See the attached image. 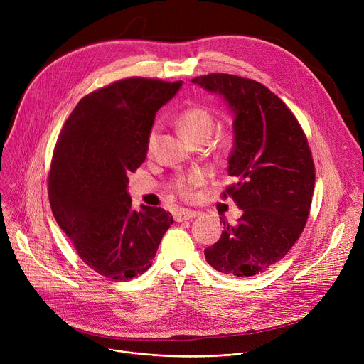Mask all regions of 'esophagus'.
I'll return each mask as SVG.
<instances>
[{
	"label": "esophagus",
	"instance_id": "1",
	"mask_svg": "<svg viewBox=\"0 0 364 364\" xmlns=\"http://www.w3.org/2000/svg\"><path fill=\"white\" fill-rule=\"evenodd\" d=\"M199 213L198 211H192V209H180L174 214V220L176 221H186V220H192L195 217H198Z\"/></svg>",
	"mask_w": 364,
	"mask_h": 364
}]
</instances>
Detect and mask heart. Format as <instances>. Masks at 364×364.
Returning a JSON list of instances; mask_svg holds the SVG:
<instances>
[{
    "instance_id": "1",
    "label": "heart",
    "mask_w": 364,
    "mask_h": 364,
    "mask_svg": "<svg viewBox=\"0 0 364 364\" xmlns=\"http://www.w3.org/2000/svg\"><path fill=\"white\" fill-rule=\"evenodd\" d=\"M178 128L183 134V137L190 141L198 137H209L214 128V117L208 109L202 106H195V107H188L186 109L180 117H178ZM158 136V128L153 127L150 134H149V140L147 144L149 147L153 146ZM206 180V174L202 171H195L190 172L187 176H181L174 181V188L183 196H190L193 192V188L200 186Z\"/></svg>"
}]
</instances>
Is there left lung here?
Returning <instances> with one entry per match:
<instances>
[{"instance_id":"8db88e82","label":"left lung","mask_w":364,"mask_h":364,"mask_svg":"<svg viewBox=\"0 0 364 364\" xmlns=\"http://www.w3.org/2000/svg\"><path fill=\"white\" fill-rule=\"evenodd\" d=\"M220 94L233 114L228 176L223 193L242 209L236 224L224 221L205 259L220 273L250 277L289 252L307 223L314 192V162L294 113L262 84L227 73L192 80Z\"/></svg>"}]
</instances>
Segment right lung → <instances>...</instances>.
<instances>
[{"label": "right lung", "instance_id": "add662e5", "mask_svg": "<svg viewBox=\"0 0 364 364\" xmlns=\"http://www.w3.org/2000/svg\"><path fill=\"white\" fill-rule=\"evenodd\" d=\"M181 85L128 78L94 91L69 114L54 147L53 215L81 259L112 280L149 270L174 223L162 208L132 209L128 174L144 162L156 112Z\"/></svg>", "mask_w": 364, "mask_h": 364}]
</instances>
